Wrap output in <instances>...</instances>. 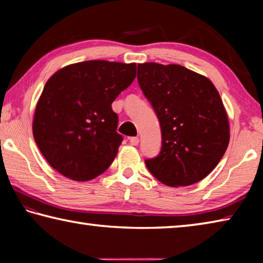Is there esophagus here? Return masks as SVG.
<instances>
[{
  "mask_svg": "<svg viewBox=\"0 0 263 263\" xmlns=\"http://www.w3.org/2000/svg\"><path fill=\"white\" fill-rule=\"evenodd\" d=\"M130 144H131L132 146H137L138 144H139V138H138V137H132V138H130Z\"/></svg>",
  "mask_w": 263,
  "mask_h": 263,
  "instance_id": "esophagus-1",
  "label": "esophagus"
}]
</instances>
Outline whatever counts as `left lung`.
<instances>
[{
  "mask_svg": "<svg viewBox=\"0 0 263 263\" xmlns=\"http://www.w3.org/2000/svg\"><path fill=\"white\" fill-rule=\"evenodd\" d=\"M137 79L161 126V151L145 160L151 174L174 188L203 180L230 141L228 114L216 87L183 66L157 62L138 65Z\"/></svg>",
  "mask_w": 263,
  "mask_h": 263,
  "instance_id": "8db88e82",
  "label": "left lung"
}]
</instances>
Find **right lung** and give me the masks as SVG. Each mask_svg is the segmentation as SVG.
I'll return each mask as SVG.
<instances>
[{"label":"right lung","mask_w":263,"mask_h":263,"mask_svg":"<svg viewBox=\"0 0 263 263\" xmlns=\"http://www.w3.org/2000/svg\"><path fill=\"white\" fill-rule=\"evenodd\" d=\"M136 69L133 62L89 60L48 79L32 131L51 167L74 181L92 180L109 168L123 140L111 104L133 82Z\"/></svg>","instance_id":"add662e5"}]
</instances>
